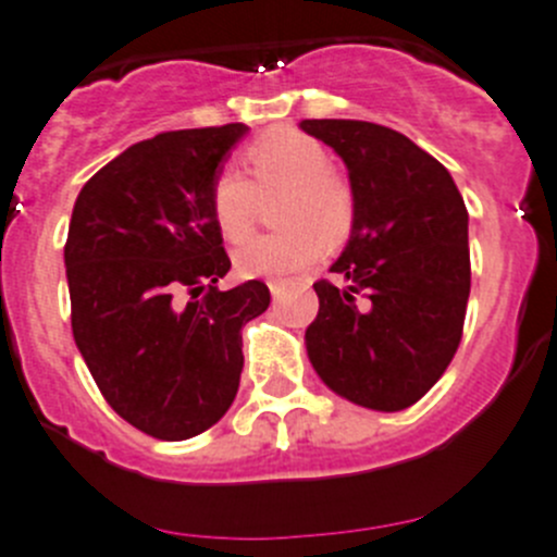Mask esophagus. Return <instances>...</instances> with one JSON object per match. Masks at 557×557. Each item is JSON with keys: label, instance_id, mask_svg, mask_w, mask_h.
Listing matches in <instances>:
<instances>
[{"label": "esophagus", "instance_id": "esophagus-1", "mask_svg": "<svg viewBox=\"0 0 557 557\" xmlns=\"http://www.w3.org/2000/svg\"><path fill=\"white\" fill-rule=\"evenodd\" d=\"M269 290H272L274 299H280V296H283V290H285V285L277 283V280H272V283H269Z\"/></svg>", "mask_w": 557, "mask_h": 557}]
</instances>
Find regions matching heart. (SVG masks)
Instances as JSON below:
<instances>
[{
  "instance_id": "b5f03b06",
  "label": "heart",
  "mask_w": 557,
  "mask_h": 557,
  "mask_svg": "<svg viewBox=\"0 0 557 557\" xmlns=\"http://www.w3.org/2000/svg\"><path fill=\"white\" fill-rule=\"evenodd\" d=\"M250 180L221 170L210 185V212L218 232L239 243L252 228L256 190L288 188L280 223L288 228L247 239L234 250L243 277L285 280L323 258L329 243L350 234L356 199L345 180L331 170V153L320 139L299 128H272L245 150Z\"/></svg>"
}]
</instances>
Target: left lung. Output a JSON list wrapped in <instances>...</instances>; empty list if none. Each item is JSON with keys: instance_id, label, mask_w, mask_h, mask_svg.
Instances as JSON below:
<instances>
[{"instance_id": "obj_1", "label": "left lung", "mask_w": 557, "mask_h": 557, "mask_svg": "<svg viewBox=\"0 0 557 557\" xmlns=\"http://www.w3.org/2000/svg\"><path fill=\"white\" fill-rule=\"evenodd\" d=\"M339 153L356 218L318 280L307 356L334 393L398 412L425 396L463 336L471 288L469 212L450 172L404 134L369 121H301Z\"/></svg>"}]
</instances>
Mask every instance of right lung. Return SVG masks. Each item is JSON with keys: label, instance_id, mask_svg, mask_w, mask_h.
<instances>
[{"label": "right lung", "instance_id": "right-lung-1", "mask_svg": "<svg viewBox=\"0 0 557 557\" xmlns=\"http://www.w3.org/2000/svg\"><path fill=\"white\" fill-rule=\"evenodd\" d=\"M245 123L164 132L102 166L75 201L64 245L75 345L126 423L164 442L201 434L232 407L243 325L269 307L232 269L210 185Z\"/></svg>", "mask_w": 557, "mask_h": 557}]
</instances>
